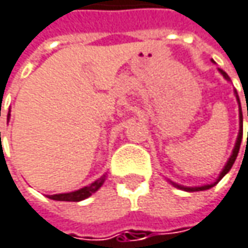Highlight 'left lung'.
Wrapping results in <instances>:
<instances>
[{
  "label": "left lung",
  "mask_w": 248,
  "mask_h": 248,
  "mask_svg": "<svg viewBox=\"0 0 248 248\" xmlns=\"http://www.w3.org/2000/svg\"><path fill=\"white\" fill-rule=\"evenodd\" d=\"M219 70V73L223 76V78L226 81H232L230 80V77L226 74L223 70H220V68H217ZM234 96H236V101H237V104H239V135H237V139H236V143H234V147H233V152L230 154V157H229V160H227V163L225 164V167L223 170L220 171V174H219V177L216 178V181L211 182V184H205V185H201V186H184V185H180V184H175V182H172L171 180H168L170 184H172L174 186H177V188H180V189H184V191H188V192H195V191H206V189H209L212 186H215L217 182L220 181L223 177H225L226 174L230 171V168L233 167V164H234V161H236V158H237V154H239V150H240V144H241V139H243V113H241V105H240V98H239V95H237V91L234 90ZM247 116H248V110H247ZM247 143H248V135H247Z\"/></svg>",
  "instance_id": "left-lung-1"
}]
</instances>
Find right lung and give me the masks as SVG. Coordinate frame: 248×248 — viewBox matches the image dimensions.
<instances>
[{
	"label": "right lung",
	"mask_w": 248,
	"mask_h": 248,
	"mask_svg": "<svg viewBox=\"0 0 248 248\" xmlns=\"http://www.w3.org/2000/svg\"><path fill=\"white\" fill-rule=\"evenodd\" d=\"M9 113H8V121H9ZM105 178H107V174H104L102 177H99L96 181H94L93 184L87 185V186H82L77 191H73V192H64V194H54V195H47V197L53 199V201H66V202H80V201H84L88 197H91L94 192H96L102 184L105 182Z\"/></svg>",
	"instance_id": "1"
}]
</instances>
